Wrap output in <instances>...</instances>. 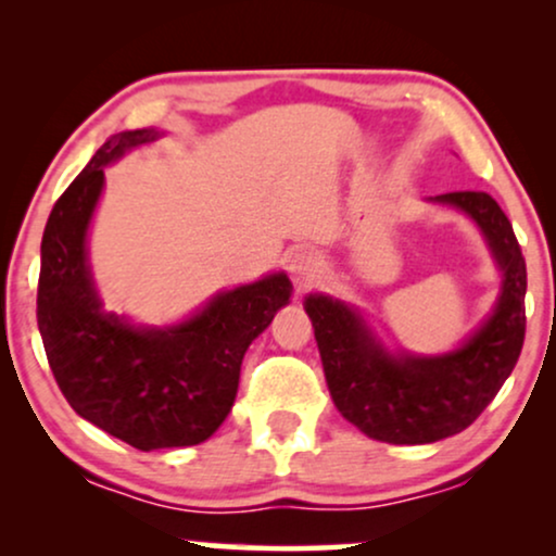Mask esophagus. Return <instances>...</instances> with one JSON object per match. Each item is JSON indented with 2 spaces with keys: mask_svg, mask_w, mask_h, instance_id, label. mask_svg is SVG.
Wrapping results in <instances>:
<instances>
[{
  "mask_svg": "<svg viewBox=\"0 0 556 556\" xmlns=\"http://www.w3.org/2000/svg\"><path fill=\"white\" fill-rule=\"evenodd\" d=\"M287 269H290V277L298 290H305V287L314 285L316 279H321L324 258L314 251H303V248H300V251H292L290 256H287Z\"/></svg>",
  "mask_w": 556,
  "mask_h": 556,
  "instance_id": "1",
  "label": "esophagus"
}]
</instances>
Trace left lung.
<instances>
[{"instance_id": "1", "label": "left lung", "mask_w": 556, "mask_h": 556, "mask_svg": "<svg viewBox=\"0 0 556 556\" xmlns=\"http://www.w3.org/2000/svg\"><path fill=\"white\" fill-rule=\"evenodd\" d=\"M429 201L470 216L502 274L491 314L455 350L392 353L355 305L324 292L303 300L337 410L387 444H431L468 429L513 374L526 340V258L500 203L476 190Z\"/></svg>"}]
</instances>
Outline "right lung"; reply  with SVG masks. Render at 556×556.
Here are the masks:
<instances>
[{"instance_id":"add662e5","label":"right lung","mask_w":556,"mask_h":556,"mask_svg":"<svg viewBox=\"0 0 556 556\" xmlns=\"http://www.w3.org/2000/svg\"><path fill=\"white\" fill-rule=\"evenodd\" d=\"M164 136L117 132L54 203L41 240L38 331L62 394L80 418L136 450L206 442L238 394L242 355L290 303L285 271L222 290L167 327H138L104 311L88 264V229L104 193V167Z\"/></svg>"}]
</instances>
